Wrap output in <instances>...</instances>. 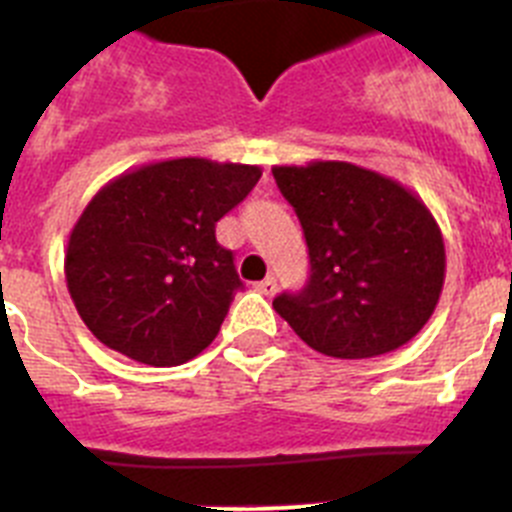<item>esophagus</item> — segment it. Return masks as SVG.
<instances>
[{
	"label": "esophagus",
	"instance_id": "obj_1",
	"mask_svg": "<svg viewBox=\"0 0 512 512\" xmlns=\"http://www.w3.org/2000/svg\"><path fill=\"white\" fill-rule=\"evenodd\" d=\"M256 289H259L261 295H266V297L277 295V279H274V277H266L264 282L256 284Z\"/></svg>",
	"mask_w": 512,
	"mask_h": 512
}]
</instances>
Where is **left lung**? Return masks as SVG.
<instances>
[{
	"instance_id": "8db88e82",
	"label": "left lung",
	"mask_w": 512,
	"mask_h": 512,
	"mask_svg": "<svg viewBox=\"0 0 512 512\" xmlns=\"http://www.w3.org/2000/svg\"><path fill=\"white\" fill-rule=\"evenodd\" d=\"M310 248V282L274 310L310 348L369 359L431 320L446 279L436 217L413 189L348 161L274 166Z\"/></svg>"
}]
</instances>
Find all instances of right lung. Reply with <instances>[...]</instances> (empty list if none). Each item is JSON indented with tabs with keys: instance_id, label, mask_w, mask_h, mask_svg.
<instances>
[{
	"instance_id": "right-lung-1",
	"label": "right lung",
	"mask_w": 512,
	"mask_h": 512,
	"mask_svg": "<svg viewBox=\"0 0 512 512\" xmlns=\"http://www.w3.org/2000/svg\"><path fill=\"white\" fill-rule=\"evenodd\" d=\"M261 166L187 156L115 176L94 194L66 246V287L97 341L148 366L202 354L241 287L215 238Z\"/></svg>"
}]
</instances>
